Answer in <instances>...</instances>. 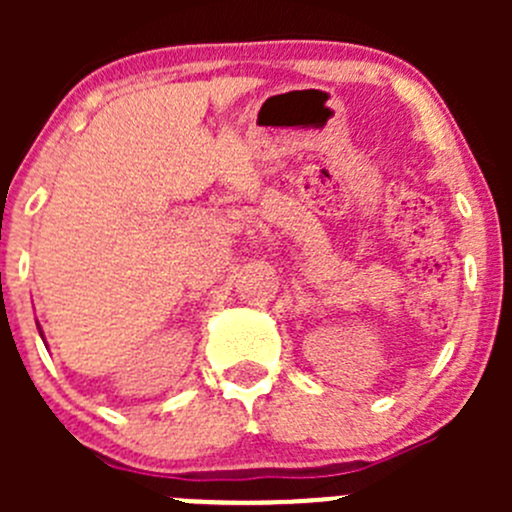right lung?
I'll return each instance as SVG.
<instances>
[{"mask_svg":"<svg viewBox=\"0 0 512 512\" xmlns=\"http://www.w3.org/2000/svg\"><path fill=\"white\" fill-rule=\"evenodd\" d=\"M39 334H41V332H39ZM41 339H44V337H41Z\"/></svg>","mask_w":512,"mask_h":512,"instance_id":"1","label":"right lung"}]
</instances>
